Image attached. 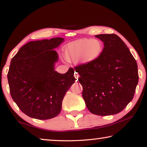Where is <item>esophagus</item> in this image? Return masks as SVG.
<instances>
[{"label":"esophagus","mask_w":147,"mask_h":147,"mask_svg":"<svg viewBox=\"0 0 147 147\" xmlns=\"http://www.w3.org/2000/svg\"><path fill=\"white\" fill-rule=\"evenodd\" d=\"M74 78H75L76 81L78 80V77H79V74H78V73H76V72H75V73H74Z\"/></svg>","instance_id":"34e87169"}]
</instances>
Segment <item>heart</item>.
Here are the masks:
<instances>
[{
    "instance_id": "1",
    "label": "heart",
    "mask_w": 147,
    "mask_h": 147,
    "mask_svg": "<svg viewBox=\"0 0 147 147\" xmlns=\"http://www.w3.org/2000/svg\"><path fill=\"white\" fill-rule=\"evenodd\" d=\"M102 43L96 39H82L69 44L65 49V58L67 61L80 58L84 63L93 62L100 55Z\"/></svg>"
}]
</instances>
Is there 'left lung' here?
<instances>
[{
    "label": "left lung",
    "mask_w": 147,
    "mask_h": 147,
    "mask_svg": "<svg viewBox=\"0 0 147 147\" xmlns=\"http://www.w3.org/2000/svg\"><path fill=\"white\" fill-rule=\"evenodd\" d=\"M95 37L104 43L98 58L81 64L74 70L80 75L82 96L91 113L106 116L123 110L132 100L139 76L135 58L116 34Z\"/></svg>",
    "instance_id": "left-lung-1"
}]
</instances>
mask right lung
<instances>
[{
  "label": "right lung",
  "mask_w": 147,
  "mask_h": 147,
  "mask_svg": "<svg viewBox=\"0 0 147 147\" xmlns=\"http://www.w3.org/2000/svg\"><path fill=\"white\" fill-rule=\"evenodd\" d=\"M63 40L30 41L11 59L8 73L11 98L30 117L46 120L58 115L65 94L75 82L73 68L65 74L54 71L58 55L54 49Z\"/></svg>",
  "instance_id": "add662e5"
}]
</instances>
